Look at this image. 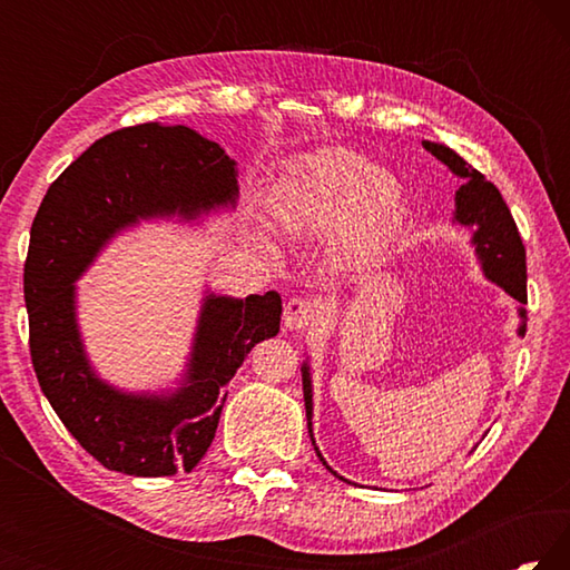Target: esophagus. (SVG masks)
I'll list each match as a JSON object with an SVG mask.
<instances>
[{
    "instance_id": "34e87169",
    "label": "esophagus",
    "mask_w": 570,
    "mask_h": 570,
    "mask_svg": "<svg viewBox=\"0 0 570 570\" xmlns=\"http://www.w3.org/2000/svg\"><path fill=\"white\" fill-rule=\"evenodd\" d=\"M322 314V304L312 296H294L288 298L284 306V324L292 332H302L308 324L316 322V316Z\"/></svg>"
}]
</instances>
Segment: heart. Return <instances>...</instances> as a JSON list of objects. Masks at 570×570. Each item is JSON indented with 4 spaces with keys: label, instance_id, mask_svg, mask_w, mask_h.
Returning a JSON list of instances; mask_svg holds the SVG:
<instances>
[{
    "label": "heart",
    "instance_id": "obj_1",
    "mask_svg": "<svg viewBox=\"0 0 570 570\" xmlns=\"http://www.w3.org/2000/svg\"><path fill=\"white\" fill-rule=\"evenodd\" d=\"M404 210L400 178L350 148H324L296 160L268 198V218L284 236L312 238L336 230L344 256L380 248ZM264 248H272L262 240Z\"/></svg>",
    "mask_w": 570,
    "mask_h": 570
}]
</instances>
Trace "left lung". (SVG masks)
<instances>
[{
    "instance_id": "1",
    "label": "left lung",
    "mask_w": 570,
    "mask_h": 570,
    "mask_svg": "<svg viewBox=\"0 0 570 570\" xmlns=\"http://www.w3.org/2000/svg\"><path fill=\"white\" fill-rule=\"evenodd\" d=\"M422 146L438 160L445 163V166L455 173V176L465 180L460 186V190L455 193V220L462 226L475 228V234H472V244H475L482 272H485L490 282L503 286L505 292L515 298V302L528 304L525 246H523V240H520L518 226H515L513 216H510V208L505 206L500 190L493 186V183L485 180V176H482L480 170H475L470 163L462 160L455 150H450L448 146H440V142H430V140H424ZM520 316H523V324H520L518 334H525V308H520ZM302 377H304V404H306L308 435H312V377H308L306 364L302 366ZM312 440H314V435H312ZM314 450H316V455H320V460L324 462L320 448L314 445Z\"/></svg>"
}]
</instances>
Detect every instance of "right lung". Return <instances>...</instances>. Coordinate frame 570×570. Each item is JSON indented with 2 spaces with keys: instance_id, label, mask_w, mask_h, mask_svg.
Listing matches in <instances>:
<instances>
[{
  "instance_id": "right-lung-1",
  "label": "right lung",
  "mask_w": 570,
  "mask_h": 570,
  "mask_svg": "<svg viewBox=\"0 0 570 570\" xmlns=\"http://www.w3.org/2000/svg\"><path fill=\"white\" fill-rule=\"evenodd\" d=\"M236 163L186 125H132L95 140L57 178L30 230L24 304L37 382L70 435L115 472H190L216 438L226 384L258 342L278 334L282 296L208 294L186 380L170 394L105 384L85 356L75 282L118 230L153 216L196 218L236 204Z\"/></svg>"
}]
</instances>
